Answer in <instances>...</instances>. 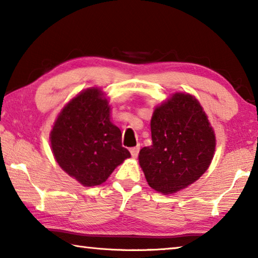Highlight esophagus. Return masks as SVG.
<instances>
[{"label":"esophagus","mask_w":258,"mask_h":258,"mask_svg":"<svg viewBox=\"0 0 258 258\" xmlns=\"http://www.w3.org/2000/svg\"><path fill=\"white\" fill-rule=\"evenodd\" d=\"M131 155H132L133 158H137L138 155H139V151H140V146H137V147H133L131 148Z\"/></svg>","instance_id":"obj_1"}]
</instances>
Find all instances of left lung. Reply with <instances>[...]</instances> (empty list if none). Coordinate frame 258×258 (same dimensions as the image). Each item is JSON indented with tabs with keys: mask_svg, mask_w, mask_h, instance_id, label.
<instances>
[{
	"mask_svg": "<svg viewBox=\"0 0 258 258\" xmlns=\"http://www.w3.org/2000/svg\"><path fill=\"white\" fill-rule=\"evenodd\" d=\"M152 145L140 150L148 184L164 195L184 189L206 172L215 151V134L199 102L176 93L156 108Z\"/></svg>",
	"mask_w": 258,
	"mask_h": 258,
	"instance_id": "8db88e82",
	"label": "left lung"
}]
</instances>
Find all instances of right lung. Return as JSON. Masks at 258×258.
<instances>
[{
	"label": "right lung",
	"mask_w": 258,
	"mask_h": 258,
	"mask_svg": "<svg viewBox=\"0 0 258 258\" xmlns=\"http://www.w3.org/2000/svg\"><path fill=\"white\" fill-rule=\"evenodd\" d=\"M101 91L89 89L60 112L51 132V147L60 167L85 186L103 183L130 151L121 132L110 121V108Z\"/></svg>",
	"instance_id": "right-lung-1"
}]
</instances>
